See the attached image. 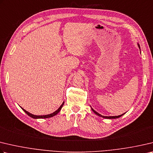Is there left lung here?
I'll use <instances>...</instances> for the list:
<instances>
[{
	"mask_svg": "<svg viewBox=\"0 0 153 153\" xmlns=\"http://www.w3.org/2000/svg\"><path fill=\"white\" fill-rule=\"evenodd\" d=\"M138 47H139V48H140V46H139V45H138ZM91 110H92V111L93 112L95 113V114H96L98 116H101V117H102V118H109V119H114V118H119V117H120V116H123V114H122V115H119V116H102V115H101V114H100L99 113H98L97 112H96L95 110H94L92 108H91Z\"/></svg>",
	"mask_w": 153,
	"mask_h": 153,
	"instance_id": "obj_1",
	"label": "left lung"
}]
</instances>
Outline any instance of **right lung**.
Wrapping results in <instances>:
<instances>
[{
  "label": "right lung",
  "mask_w": 153,
  "mask_h": 153,
  "mask_svg": "<svg viewBox=\"0 0 153 153\" xmlns=\"http://www.w3.org/2000/svg\"><path fill=\"white\" fill-rule=\"evenodd\" d=\"M63 104H64V102H63L62 103V104L60 105V107L58 108V109L55 111V112H54L53 113H52V114H48V115H43V116H36V115H33V114H30V113H29V112H27V111H26L25 110H24L23 108H22V109H23V110H24V112H25L27 115L28 116H29L30 117H31V118H51V117H53V116H55L57 114H58L59 112V111L61 110V109H62V106L63 105Z\"/></svg>",
  "instance_id": "1"
}]
</instances>
